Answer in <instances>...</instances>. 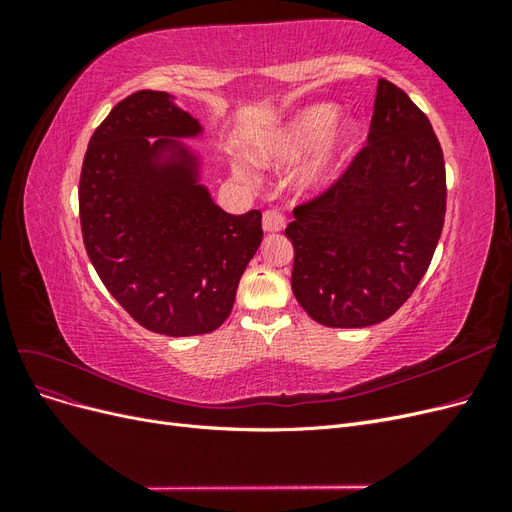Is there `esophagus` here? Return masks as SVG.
<instances>
[{"mask_svg":"<svg viewBox=\"0 0 512 512\" xmlns=\"http://www.w3.org/2000/svg\"><path fill=\"white\" fill-rule=\"evenodd\" d=\"M284 226L286 222L280 211H267L262 215V228H265V232H280Z\"/></svg>","mask_w":512,"mask_h":512,"instance_id":"esophagus-1","label":"esophagus"}]
</instances>
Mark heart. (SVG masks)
<instances>
[{
	"label": "heart",
	"mask_w": 512,
	"mask_h": 512,
	"mask_svg": "<svg viewBox=\"0 0 512 512\" xmlns=\"http://www.w3.org/2000/svg\"><path fill=\"white\" fill-rule=\"evenodd\" d=\"M337 115L335 104H314L294 113L252 149L254 162L265 168H284L314 148L312 156L292 173L290 190L299 198L327 192L344 170L361 134L354 119L337 121ZM232 170L239 179H247L241 166Z\"/></svg>",
	"instance_id": "1"
}]
</instances>
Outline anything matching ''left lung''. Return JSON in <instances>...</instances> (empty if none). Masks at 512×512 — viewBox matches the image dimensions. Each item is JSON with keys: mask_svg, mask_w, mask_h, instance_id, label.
Masks as SVG:
<instances>
[{"mask_svg": "<svg viewBox=\"0 0 512 512\" xmlns=\"http://www.w3.org/2000/svg\"><path fill=\"white\" fill-rule=\"evenodd\" d=\"M444 211V158L431 123L382 79L367 147L333 188L292 211L294 297L333 329L393 316L423 280Z\"/></svg>", "mask_w": 512, "mask_h": 512, "instance_id": "8db88e82", "label": "left lung"}]
</instances>
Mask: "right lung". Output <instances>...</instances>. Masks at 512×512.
Returning a JSON list of instances; mask_svg holds the SVG:
<instances>
[{
  "instance_id": "right-lung-1",
  "label": "right lung",
  "mask_w": 512,
  "mask_h": 512,
  "mask_svg": "<svg viewBox=\"0 0 512 512\" xmlns=\"http://www.w3.org/2000/svg\"><path fill=\"white\" fill-rule=\"evenodd\" d=\"M203 126L166 91L121 100L91 136L79 185L85 250L102 284L145 329L211 333L260 247L262 213H226L179 138ZM156 137V142H149Z\"/></svg>"
}]
</instances>
